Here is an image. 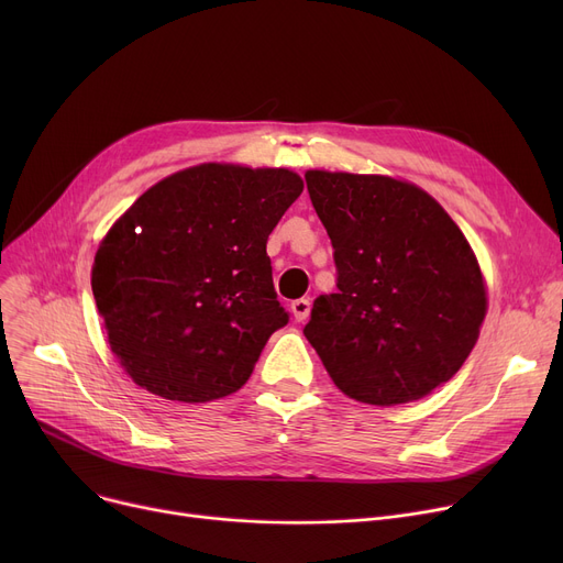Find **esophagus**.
<instances>
[{
  "label": "esophagus",
  "instance_id": "obj_1",
  "mask_svg": "<svg viewBox=\"0 0 563 563\" xmlns=\"http://www.w3.org/2000/svg\"><path fill=\"white\" fill-rule=\"evenodd\" d=\"M310 299H297L291 303V314H294V319L297 321H306L308 319V314H310Z\"/></svg>",
  "mask_w": 563,
  "mask_h": 563
}]
</instances>
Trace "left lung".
Wrapping results in <instances>:
<instances>
[{"label": "left lung", "instance_id": "left-lung-1", "mask_svg": "<svg viewBox=\"0 0 563 563\" xmlns=\"http://www.w3.org/2000/svg\"><path fill=\"white\" fill-rule=\"evenodd\" d=\"M327 228L338 291L312 306L303 335L335 386L395 406L448 383L470 356L486 314L475 253L422 189L383 175L308 170Z\"/></svg>", "mask_w": 563, "mask_h": 563}]
</instances>
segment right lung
Returning <instances> with one entry per match:
<instances>
[{
  "label": "right lung",
  "instance_id": "1",
  "mask_svg": "<svg viewBox=\"0 0 563 563\" xmlns=\"http://www.w3.org/2000/svg\"><path fill=\"white\" fill-rule=\"evenodd\" d=\"M301 191L285 168L200 164L115 221L91 285L111 351L136 386L187 404L244 386L289 321L266 240Z\"/></svg>",
  "mask_w": 563,
  "mask_h": 563
}]
</instances>
